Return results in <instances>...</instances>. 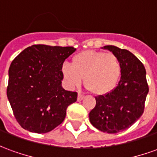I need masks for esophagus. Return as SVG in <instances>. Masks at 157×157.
<instances>
[{
    "instance_id": "obj_1",
    "label": "esophagus",
    "mask_w": 157,
    "mask_h": 157,
    "mask_svg": "<svg viewBox=\"0 0 157 157\" xmlns=\"http://www.w3.org/2000/svg\"><path fill=\"white\" fill-rule=\"evenodd\" d=\"M83 98H84V96H83L82 94H78V97H77V100H78V101H82Z\"/></svg>"
}]
</instances>
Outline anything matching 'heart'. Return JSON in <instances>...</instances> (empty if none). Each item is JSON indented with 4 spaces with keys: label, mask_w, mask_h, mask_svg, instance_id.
Masks as SVG:
<instances>
[{
    "label": "heart",
    "mask_w": 157,
    "mask_h": 157,
    "mask_svg": "<svg viewBox=\"0 0 157 157\" xmlns=\"http://www.w3.org/2000/svg\"><path fill=\"white\" fill-rule=\"evenodd\" d=\"M63 79L71 87L85 86L96 95H105L116 88L120 79V60L112 52L86 50L75 54L61 68Z\"/></svg>",
    "instance_id": "1"
}]
</instances>
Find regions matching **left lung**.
<instances>
[{"mask_svg":"<svg viewBox=\"0 0 157 157\" xmlns=\"http://www.w3.org/2000/svg\"><path fill=\"white\" fill-rule=\"evenodd\" d=\"M104 48L120 60L121 79L112 92L95 98L96 105L90 111L89 120L102 132L117 133L130 128L142 116L149 86L145 68L136 56L111 45Z\"/></svg>","mask_w":157,"mask_h":157,"instance_id":"left-lung-1","label":"left lung"}]
</instances>
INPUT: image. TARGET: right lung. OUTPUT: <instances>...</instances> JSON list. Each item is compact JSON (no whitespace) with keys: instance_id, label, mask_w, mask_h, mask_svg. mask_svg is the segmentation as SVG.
Returning <instances> with one entry per match:
<instances>
[{"instance_id":"obj_1","label":"right lung","mask_w":157,"mask_h":157,"mask_svg":"<svg viewBox=\"0 0 157 157\" xmlns=\"http://www.w3.org/2000/svg\"><path fill=\"white\" fill-rule=\"evenodd\" d=\"M73 47L33 45L13 60L6 95L17 121L29 132L45 133L60 125L77 93L62 87L61 68Z\"/></svg>"}]
</instances>
